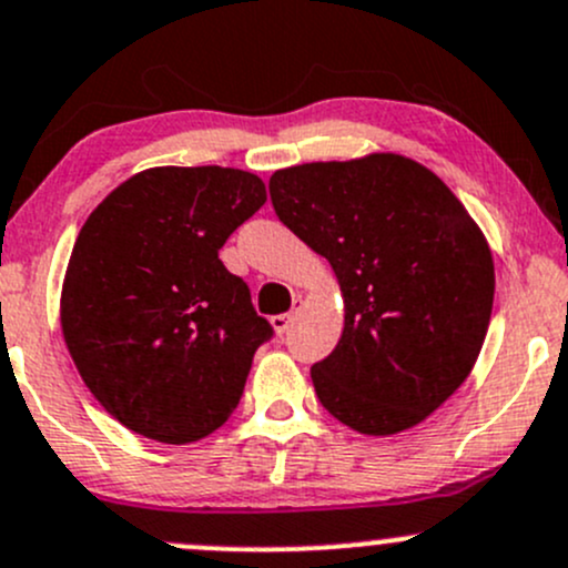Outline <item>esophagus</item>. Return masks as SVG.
<instances>
[{
    "label": "esophagus",
    "mask_w": 568,
    "mask_h": 568,
    "mask_svg": "<svg viewBox=\"0 0 568 568\" xmlns=\"http://www.w3.org/2000/svg\"><path fill=\"white\" fill-rule=\"evenodd\" d=\"M268 324H272V329L277 332V334H285L288 332V326L294 324V313H283V315H272V321H268Z\"/></svg>",
    "instance_id": "esophagus-1"
}]
</instances>
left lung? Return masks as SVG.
Instances as JSON below:
<instances>
[{
	"instance_id": "left-lung-1",
	"label": "left lung",
	"mask_w": 568,
	"mask_h": 568,
	"mask_svg": "<svg viewBox=\"0 0 568 568\" xmlns=\"http://www.w3.org/2000/svg\"><path fill=\"white\" fill-rule=\"evenodd\" d=\"M277 217L329 261L339 343L313 364L321 405L362 435L422 425L474 369L493 315V253L433 171L394 152L274 171Z\"/></svg>"
}]
</instances>
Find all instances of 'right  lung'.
Masks as SVG:
<instances>
[{
    "instance_id": "1",
    "label": "right lung",
    "mask_w": 568,
    "mask_h": 568,
    "mask_svg": "<svg viewBox=\"0 0 568 568\" xmlns=\"http://www.w3.org/2000/svg\"><path fill=\"white\" fill-rule=\"evenodd\" d=\"M266 201L250 171L160 165L87 217L59 300L64 345L116 422L193 444L229 422L272 326L220 247Z\"/></svg>"
}]
</instances>
